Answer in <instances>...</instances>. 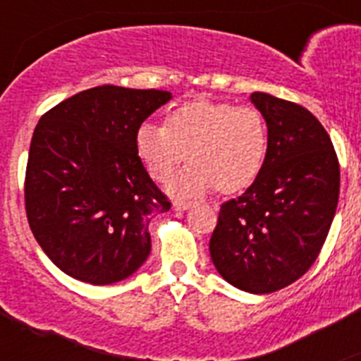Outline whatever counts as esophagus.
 Wrapping results in <instances>:
<instances>
[{
    "mask_svg": "<svg viewBox=\"0 0 361 361\" xmlns=\"http://www.w3.org/2000/svg\"><path fill=\"white\" fill-rule=\"evenodd\" d=\"M173 208L177 209V212H184V209H190L191 208V202H190V200L177 199V200H173Z\"/></svg>",
    "mask_w": 361,
    "mask_h": 361,
    "instance_id": "esophagus-1",
    "label": "esophagus"
}]
</instances>
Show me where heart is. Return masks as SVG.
Instances as JSON below:
<instances>
[{
	"instance_id": "heart-1",
	"label": "heart",
	"mask_w": 361,
	"mask_h": 361,
	"mask_svg": "<svg viewBox=\"0 0 361 361\" xmlns=\"http://www.w3.org/2000/svg\"><path fill=\"white\" fill-rule=\"evenodd\" d=\"M137 155L149 177L164 183L188 157L171 190L199 195L216 190L237 193L255 183L269 148L264 114L229 101L197 99L171 110L164 124H142L135 135Z\"/></svg>"
}]
</instances>
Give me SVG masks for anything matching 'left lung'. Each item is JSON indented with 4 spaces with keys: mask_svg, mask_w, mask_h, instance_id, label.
<instances>
[{
    "mask_svg": "<svg viewBox=\"0 0 361 361\" xmlns=\"http://www.w3.org/2000/svg\"><path fill=\"white\" fill-rule=\"evenodd\" d=\"M266 117L262 171L220 206L209 253L222 279L266 295L296 282L314 264L336 213L340 164L320 121L300 104L251 95Z\"/></svg>",
    "mask_w": 361,
    "mask_h": 361,
    "instance_id": "8db88e82",
    "label": "left lung"
}]
</instances>
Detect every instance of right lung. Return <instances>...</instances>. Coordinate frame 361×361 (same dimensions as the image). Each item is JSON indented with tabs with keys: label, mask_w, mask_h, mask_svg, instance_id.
I'll return each instance as SVG.
<instances>
[{
	"label": "right lung",
	"mask_w": 361,
	"mask_h": 361,
	"mask_svg": "<svg viewBox=\"0 0 361 361\" xmlns=\"http://www.w3.org/2000/svg\"><path fill=\"white\" fill-rule=\"evenodd\" d=\"M164 90L103 85L50 108L37 123L25 173V209L41 250L72 279H128L152 250L148 224L171 208L137 155L141 124Z\"/></svg>",
	"instance_id": "add662e5"
}]
</instances>
